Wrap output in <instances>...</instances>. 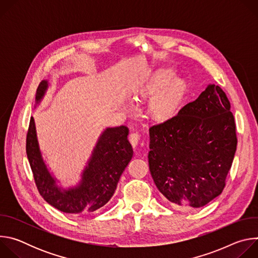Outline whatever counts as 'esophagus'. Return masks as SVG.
Masks as SVG:
<instances>
[{
  "label": "esophagus",
  "instance_id": "obj_1",
  "mask_svg": "<svg viewBox=\"0 0 258 258\" xmlns=\"http://www.w3.org/2000/svg\"><path fill=\"white\" fill-rule=\"evenodd\" d=\"M140 134L138 133V132H132L131 134H130V142H131V144L133 145V147H134V149L136 148V147L138 146V144H139V142H140Z\"/></svg>",
  "mask_w": 258,
  "mask_h": 258
}]
</instances>
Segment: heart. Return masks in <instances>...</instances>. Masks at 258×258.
<instances>
[{
	"label": "heart",
	"mask_w": 258,
	"mask_h": 258,
	"mask_svg": "<svg viewBox=\"0 0 258 258\" xmlns=\"http://www.w3.org/2000/svg\"><path fill=\"white\" fill-rule=\"evenodd\" d=\"M173 76L171 70H161L151 79L146 88L147 95L156 96L149 105L150 115L155 120L164 121L172 117L185 94V82L178 79L171 81Z\"/></svg>",
	"instance_id": "b5f03b06"
}]
</instances>
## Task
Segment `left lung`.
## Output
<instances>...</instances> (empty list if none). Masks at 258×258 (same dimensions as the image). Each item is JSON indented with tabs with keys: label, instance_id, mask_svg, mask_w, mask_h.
I'll return each mask as SVG.
<instances>
[{
	"label": "left lung",
	"instance_id": "left-lung-1",
	"mask_svg": "<svg viewBox=\"0 0 258 258\" xmlns=\"http://www.w3.org/2000/svg\"><path fill=\"white\" fill-rule=\"evenodd\" d=\"M149 133L150 172L168 201L199 208L222 194L238 140L231 104L220 87L209 85Z\"/></svg>",
	"mask_w": 258,
	"mask_h": 258
}]
</instances>
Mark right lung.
Returning a JSON list of instances; mask_svg holds the SVG:
<instances>
[{
	"mask_svg": "<svg viewBox=\"0 0 258 258\" xmlns=\"http://www.w3.org/2000/svg\"><path fill=\"white\" fill-rule=\"evenodd\" d=\"M47 89L48 82L43 81L36 90V104L43 99ZM127 135L128 128L124 125L106 128L83 172L81 182L75 188L62 190L56 185L42 158L34 119L31 117L26 135V154L39 193L50 205L65 213L94 212L103 207L113 196L119 177L133 157Z\"/></svg>",
	"mask_w": 258,
	"mask_h": 258,
	"instance_id": "obj_1",
	"label": "right lung"
}]
</instances>
